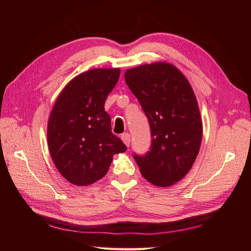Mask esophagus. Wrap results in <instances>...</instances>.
Wrapping results in <instances>:
<instances>
[{
  "instance_id": "34e87169",
  "label": "esophagus",
  "mask_w": 251,
  "mask_h": 251,
  "mask_svg": "<svg viewBox=\"0 0 251 251\" xmlns=\"http://www.w3.org/2000/svg\"><path fill=\"white\" fill-rule=\"evenodd\" d=\"M121 138H122L123 142H124L127 147H129V145H130V135L128 134V132H124V134L121 136Z\"/></svg>"
}]
</instances>
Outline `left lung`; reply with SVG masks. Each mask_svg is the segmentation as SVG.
Wrapping results in <instances>:
<instances>
[{"label":"left lung","mask_w":251,"mask_h":251,"mask_svg":"<svg viewBox=\"0 0 251 251\" xmlns=\"http://www.w3.org/2000/svg\"><path fill=\"white\" fill-rule=\"evenodd\" d=\"M124 77L151 129L150 150L134 155L140 173L154 185H173L193 166L201 142L202 124L193 89L183 74L166 62L128 69Z\"/></svg>","instance_id":"obj_1"}]
</instances>
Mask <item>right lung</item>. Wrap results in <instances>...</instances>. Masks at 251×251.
<instances>
[{"label":"right lung","mask_w":251,"mask_h":251,"mask_svg":"<svg viewBox=\"0 0 251 251\" xmlns=\"http://www.w3.org/2000/svg\"><path fill=\"white\" fill-rule=\"evenodd\" d=\"M120 69H93L78 74L57 98L47 125L52 162L75 185H88L108 173L114 154L127 150L112 134L104 110L108 95L120 77Z\"/></svg>","instance_id":"obj_1"}]
</instances>
